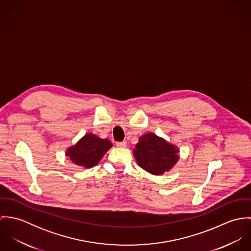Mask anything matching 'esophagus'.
Masks as SVG:
<instances>
[{"mask_svg":"<svg viewBox=\"0 0 251 251\" xmlns=\"http://www.w3.org/2000/svg\"><path fill=\"white\" fill-rule=\"evenodd\" d=\"M117 145V147H119V148H125V147H126V141H122V142H117L116 143Z\"/></svg>","mask_w":251,"mask_h":251,"instance_id":"1","label":"esophagus"}]
</instances>
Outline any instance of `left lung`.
Masks as SVG:
<instances>
[{
  "label": "left lung",
  "mask_w": 251,
  "mask_h": 251,
  "mask_svg": "<svg viewBox=\"0 0 251 251\" xmlns=\"http://www.w3.org/2000/svg\"><path fill=\"white\" fill-rule=\"evenodd\" d=\"M135 147L133 154L138 165L153 175L169 171L179 159V151L174 146L152 133L143 135Z\"/></svg>",
  "instance_id": "1"
}]
</instances>
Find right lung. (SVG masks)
<instances>
[{
	"label": "right lung",
	"instance_id": "obj_1",
	"mask_svg": "<svg viewBox=\"0 0 251 251\" xmlns=\"http://www.w3.org/2000/svg\"><path fill=\"white\" fill-rule=\"evenodd\" d=\"M111 147L112 144L108 139H100L94 134H87L69 149L67 155L76 165L91 168L99 163Z\"/></svg>",
	"mask_w": 251,
	"mask_h": 251
}]
</instances>
